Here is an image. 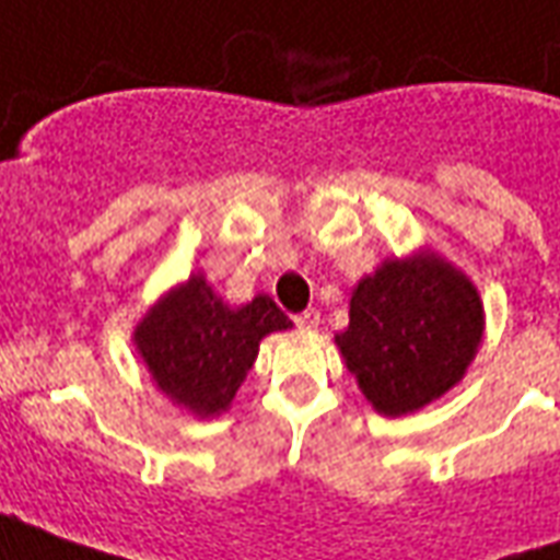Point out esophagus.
Here are the masks:
<instances>
[{
	"label": "esophagus",
	"instance_id": "34e87169",
	"mask_svg": "<svg viewBox=\"0 0 560 560\" xmlns=\"http://www.w3.org/2000/svg\"><path fill=\"white\" fill-rule=\"evenodd\" d=\"M293 324L300 329H317V324H320V312H317V308H305V312H300V315L293 317Z\"/></svg>",
	"mask_w": 560,
	"mask_h": 560
}]
</instances>
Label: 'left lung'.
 Listing matches in <instances>:
<instances>
[{"label":"left lung","mask_w":560,"mask_h":560,"mask_svg":"<svg viewBox=\"0 0 560 560\" xmlns=\"http://www.w3.org/2000/svg\"><path fill=\"white\" fill-rule=\"evenodd\" d=\"M482 339L477 288L438 255L387 260L351 296L336 336L365 399L384 417L420 411L462 381Z\"/></svg>","instance_id":"8db88e82"}]
</instances>
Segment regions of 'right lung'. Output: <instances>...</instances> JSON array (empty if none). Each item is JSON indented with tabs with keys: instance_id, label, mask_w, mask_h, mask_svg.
<instances>
[{
	"instance_id": "obj_1",
	"label": "right lung",
	"mask_w": 560,
	"mask_h": 560,
	"mask_svg": "<svg viewBox=\"0 0 560 560\" xmlns=\"http://www.w3.org/2000/svg\"><path fill=\"white\" fill-rule=\"evenodd\" d=\"M288 327V315L264 293L231 308L203 276H191L143 317L135 341L161 393L197 417H212L228 411L260 339Z\"/></svg>"
}]
</instances>
